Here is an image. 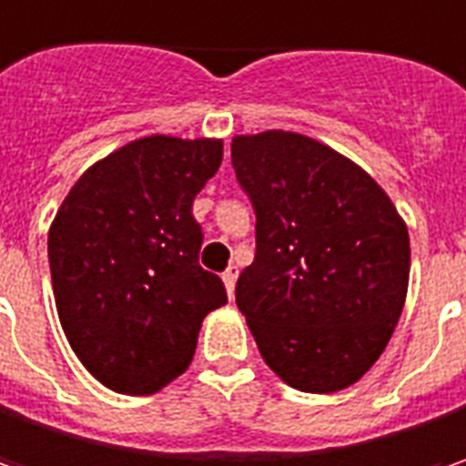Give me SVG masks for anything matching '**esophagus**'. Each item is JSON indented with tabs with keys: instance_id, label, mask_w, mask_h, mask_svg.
<instances>
[{
	"instance_id": "esophagus-1",
	"label": "esophagus",
	"mask_w": 466,
	"mask_h": 466,
	"mask_svg": "<svg viewBox=\"0 0 466 466\" xmlns=\"http://www.w3.org/2000/svg\"><path fill=\"white\" fill-rule=\"evenodd\" d=\"M221 281H224V289H227V294L232 297V294H234V284H237V268H234V266H229L227 271L221 273Z\"/></svg>"
}]
</instances>
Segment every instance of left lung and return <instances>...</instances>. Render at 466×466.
Segmentation results:
<instances>
[{"instance_id":"left-lung-1","label":"left lung","mask_w":466,"mask_h":466,"mask_svg":"<svg viewBox=\"0 0 466 466\" xmlns=\"http://www.w3.org/2000/svg\"><path fill=\"white\" fill-rule=\"evenodd\" d=\"M255 206V260L237 279L266 365L305 394L350 389L394 334L410 287V232L352 158L299 132L234 135Z\"/></svg>"}]
</instances>
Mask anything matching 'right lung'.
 <instances>
[{
    "mask_svg": "<svg viewBox=\"0 0 466 466\" xmlns=\"http://www.w3.org/2000/svg\"><path fill=\"white\" fill-rule=\"evenodd\" d=\"M221 156V137L130 140L80 174L51 221L62 331L116 394H156L185 373L203 318L227 302L221 279L198 266L190 213Z\"/></svg>",
    "mask_w": 466,
    "mask_h": 466,
    "instance_id": "1",
    "label": "right lung"
}]
</instances>
